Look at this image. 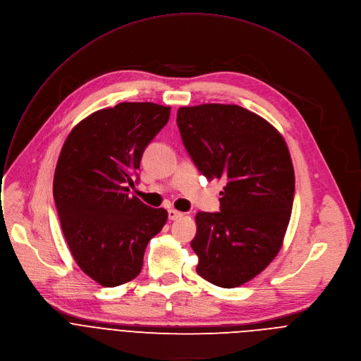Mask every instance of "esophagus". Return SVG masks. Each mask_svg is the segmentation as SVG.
<instances>
[{
	"label": "esophagus",
	"mask_w": 361,
	"mask_h": 361,
	"mask_svg": "<svg viewBox=\"0 0 361 361\" xmlns=\"http://www.w3.org/2000/svg\"><path fill=\"white\" fill-rule=\"evenodd\" d=\"M168 216H169V219H171V221H176V219L182 218V216H183V214H182V212H179V211H175V209H169V211H168Z\"/></svg>",
	"instance_id": "esophagus-1"
}]
</instances>
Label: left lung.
<instances>
[{
	"label": "left lung",
	"instance_id": "1",
	"mask_svg": "<svg viewBox=\"0 0 361 361\" xmlns=\"http://www.w3.org/2000/svg\"><path fill=\"white\" fill-rule=\"evenodd\" d=\"M176 123L197 171L225 182L219 212L195 216L196 272L218 287H239L283 245L295 190L287 143L265 118L235 104L180 107Z\"/></svg>",
	"mask_w": 361,
	"mask_h": 361
}]
</instances>
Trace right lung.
<instances>
[{
  "instance_id": "add662e5",
  "label": "right lung",
  "mask_w": 361,
  "mask_h": 361,
  "mask_svg": "<svg viewBox=\"0 0 361 361\" xmlns=\"http://www.w3.org/2000/svg\"><path fill=\"white\" fill-rule=\"evenodd\" d=\"M171 107L118 103L82 120L66 139L53 195L70 252L103 287L132 281L150 239L168 221L164 208L129 196L146 146L165 128Z\"/></svg>"
}]
</instances>
